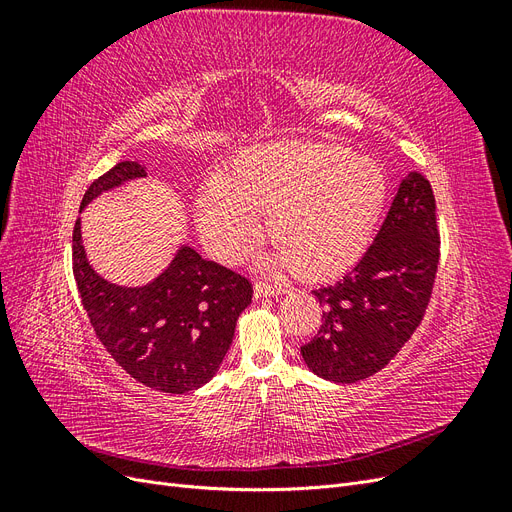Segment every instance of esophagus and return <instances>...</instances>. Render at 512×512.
<instances>
[{
    "label": "esophagus",
    "instance_id": "1",
    "mask_svg": "<svg viewBox=\"0 0 512 512\" xmlns=\"http://www.w3.org/2000/svg\"><path fill=\"white\" fill-rule=\"evenodd\" d=\"M254 292H256V297L267 299V297H277V294H284V292H288V290L282 288V286H273V284H267V282H258L256 288H254Z\"/></svg>",
    "mask_w": 512,
    "mask_h": 512
}]
</instances>
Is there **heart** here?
Instances as JSON below:
<instances>
[{"mask_svg": "<svg viewBox=\"0 0 512 512\" xmlns=\"http://www.w3.org/2000/svg\"><path fill=\"white\" fill-rule=\"evenodd\" d=\"M389 198L378 162L348 147L280 141L243 149L230 175L213 173L196 198V224L209 252L237 260L269 211L275 271L324 280L350 269L374 239Z\"/></svg>", "mask_w": 512, "mask_h": 512, "instance_id": "heart-1", "label": "heart"}]
</instances>
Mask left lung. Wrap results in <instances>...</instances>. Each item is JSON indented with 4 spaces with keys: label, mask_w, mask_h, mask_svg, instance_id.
Returning <instances> with one entry per match:
<instances>
[{
    "label": "left lung",
    "mask_w": 512,
    "mask_h": 512,
    "mask_svg": "<svg viewBox=\"0 0 512 512\" xmlns=\"http://www.w3.org/2000/svg\"><path fill=\"white\" fill-rule=\"evenodd\" d=\"M438 258L436 198L423 175L410 173L354 269L312 290L324 312L318 335L301 348L305 365L335 384L374 376L423 320Z\"/></svg>",
    "instance_id": "left-lung-1"
}]
</instances>
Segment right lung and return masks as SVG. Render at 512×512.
I'll list each match as a JSON object with an SVG mask.
<instances>
[{"instance_id":"1","label":"right lung","mask_w":512,"mask_h":512,"mask_svg":"<svg viewBox=\"0 0 512 512\" xmlns=\"http://www.w3.org/2000/svg\"><path fill=\"white\" fill-rule=\"evenodd\" d=\"M138 162H119L89 185L81 211L104 192L145 179ZM74 280L96 335L113 359L149 389L183 395L205 386L224 361L252 284L181 243L168 267L141 286L104 280L91 267L81 218L72 235Z\"/></svg>"}]
</instances>
